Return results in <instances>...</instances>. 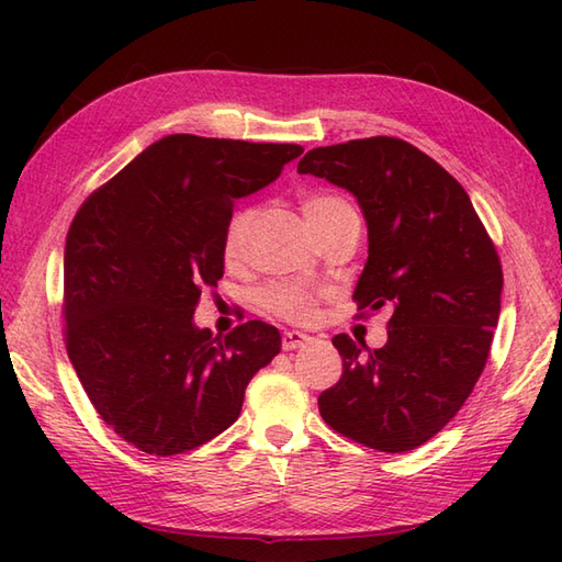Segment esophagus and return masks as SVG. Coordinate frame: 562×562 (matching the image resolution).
<instances>
[{
    "label": "esophagus",
    "instance_id": "esophagus-1",
    "mask_svg": "<svg viewBox=\"0 0 562 562\" xmlns=\"http://www.w3.org/2000/svg\"><path fill=\"white\" fill-rule=\"evenodd\" d=\"M312 340L306 336V333H300V330H284L282 333V350H300L304 348V345Z\"/></svg>",
    "mask_w": 562,
    "mask_h": 562
}]
</instances>
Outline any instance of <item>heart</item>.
<instances>
[{
    "label": "heart",
    "mask_w": 562,
    "mask_h": 562,
    "mask_svg": "<svg viewBox=\"0 0 562 562\" xmlns=\"http://www.w3.org/2000/svg\"><path fill=\"white\" fill-rule=\"evenodd\" d=\"M348 210H352L348 202H345L342 198H336V195H314L304 202V217L314 232ZM254 217H256L254 207H236L229 214V220H226L224 258L229 262H238L244 258ZM260 302L274 316L294 321V324H306V321H312L316 314L318 292L306 288V284L280 282V284H270V288L262 290Z\"/></svg>",
    "instance_id": "heart-1"
}]
</instances>
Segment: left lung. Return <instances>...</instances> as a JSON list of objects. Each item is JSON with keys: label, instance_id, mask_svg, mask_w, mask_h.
I'll use <instances>...</instances> for the list:
<instances>
[{"label": "left lung", "instance_id": "1", "mask_svg": "<svg viewBox=\"0 0 562 562\" xmlns=\"http://www.w3.org/2000/svg\"><path fill=\"white\" fill-rule=\"evenodd\" d=\"M296 171L360 202L369 258L352 300L391 312L384 348L333 338L342 376L318 396L321 417L369 449L411 451L459 413L487 362L503 294L497 250L457 178L403 139L316 147Z\"/></svg>", "mask_w": 562, "mask_h": 562}]
</instances>
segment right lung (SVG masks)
Masks as SVG:
<instances>
[{
    "mask_svg": "<svg viewBox=\"0 0 562 562\" xmlns=\"http://www.w3.org/2000/svg\"><path fill=\"white\" fill-rule=\"evenodd\" d=\"M302 151L169 135L79 207L65 246L67 355L103 423L139 451L173 457L224 432L280 352V330L262 321L220 340L193 314L224 274L234 200Z\"/></svg>",
    "mask_w": 562,
    "mask_h": 562,
    "instance_id": "obj_1",
    "label": "right lung"
}]
</instances>
